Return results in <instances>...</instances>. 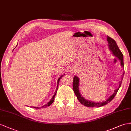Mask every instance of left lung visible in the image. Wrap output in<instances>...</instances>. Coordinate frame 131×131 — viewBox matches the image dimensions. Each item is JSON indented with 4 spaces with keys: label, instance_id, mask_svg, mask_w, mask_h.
<instances>
[{
    "label": "left lung",
    "instance_id": "8db88e82",
    "mask_svg": "<svg viewBox=\"0 0 131 131\" xmlns=\"http://www.w3.org/2000/svg\"><path fill=\"white\" fill-rule=\"evenodd\" d=\"M107 40L108 42V43H109V48L110 50L112 52V53L114 55H115V57H116L118 58V59L120 60L121 62V66H122L123 68L124 67V57H123V54L121 52L120 50H119V48L118 47L117 45L116 44V42L115 41L110 38V37L107 36ZM125 74V72L124 71V73H123L122 75L124 76ZM122 79H123V77H122ZM122 80L119 82V87L117 89H115L114 90V94L111 95L109 98L107 99L105 101H103V102H92V101H89L88 100H86L85 98H84L83 96L81 95L79 91V81H80V78H78L77 76H74L73 77V91L75 93V94L77 96V98L78 100H79V102L85 106L87 107H99L100 106H102L106 105V104H108L110 103L111 101L114 99L115 96L116 94H117V93L118 91V89L119 87H121V83H122Z\"/></svg>",
    "mask_w": 131,
    "mask_h": 131
}]
</instances>
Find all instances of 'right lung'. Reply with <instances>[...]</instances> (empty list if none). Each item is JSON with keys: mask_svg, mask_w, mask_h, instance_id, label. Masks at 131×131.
<instances>
[{"mask_svg": "<svg viewBox=\"0 0 131 131\" xmlns=\"http://www.w3.org/2000/svg\"><path fill=\"white\" fill-rule=\"evenodd\" d=\"M63 75H62L61 76H60V77L59 79L58 80V84H57V88H56V91H55V94H54V96H53V98H52L51 99V100L49 101V102H48L46 105H43V106H42V107H41V108H45V107H48V106H49L51 104L53 103V102H54V99H55V95H56V93H57V91H58V86H59V81L60 80V79L61 78V77L63 76ZM33 107L34 108V109H39V107Z\"/></svg>", "mask_w": 131, "mask_h": 131, "instance_id": "obj_1", "label": "right lung"}]
</instances>
